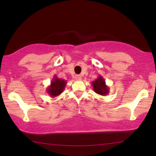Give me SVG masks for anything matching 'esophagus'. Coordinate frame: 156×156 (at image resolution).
I'll list each match as a JSON object with an SVG mask.
<instances>
[{"label":"esophagus","instance_id":"34e87169","mask_svg":"<svg viewBox=\"0 0 156 156\" xmlns=\"http://www.w3.org/2000/svg\"><path fill=\"white\" fill-rule=\"evenodd\" d=\"M75 80H82V76H81V75H76L75 76Z\"/></svg>","mask_w":156,"mask_h":156}]
</instances>
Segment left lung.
<instances>
[{
  "label": "left lung",
  "instance_id": "8db88e82",
  "mask_svg": "<svg viewBox=\"0 0 156 156\" xmlns=\"http://www.w3.org/2000/svg\"><path fill=\"white\" fill-rule=\"evenodd\" d=\"M94 91L101 96L107 95L109 92V88L106 84V82L102 76H99L97 79L91 82Z\"/></svg>",
  "mask_w": 156,
  "mask_h": 156
}]
</instances>
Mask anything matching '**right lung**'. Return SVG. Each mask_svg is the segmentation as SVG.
<instances>
[{"instance_id":"1","label":"right lung","mask_w":156,"mask_h":156,"mask_svg":"<svg viewBox=\"0 0 156 156\" xmlns=\"http://www.w3.org/2000/svg\"><path fill=\"white\" fill-rule=\"evenodd\" d=\"M66 84H67V81L57 78V75H55L52 80L51 81L50 85L46 89L47 93L52 98L57 97L65 90Z\"/></svg>"}]
</instances>
